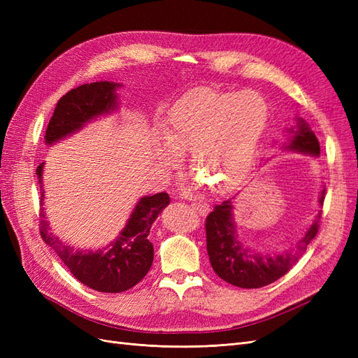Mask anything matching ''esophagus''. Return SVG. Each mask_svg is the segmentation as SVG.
I'll return each instance as SVG.
<instances>
[{
    "instance_id": "34e87169",
    "label": "esophagus",
    "mask_w": 358,
    "mask_h": 358,
    "mask_svg": "<svg viewBox=\"0 0 358 358\" xmlns=\"http://www.w3.org/2000/svg\"><path fill=\"white\" fill-rule=\"evenodd\" d=\"M191 206H192V209L196 210L199 215H206L209 210V204L203 203V201H196V203H192Z\"/></svg>"
}]
</instances>
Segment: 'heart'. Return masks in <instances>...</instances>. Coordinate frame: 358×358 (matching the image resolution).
Masks as SVG:
<instances>
[{
  "label": "heart",
  "instance_id": "heart-1",
  "mask_svg": "<svg viewBox=\"0 0 358 358\" xmlns=\"http://www.w3.org/2000/svg\"><path fill=\"white\" fill-rule=\"evenodd\" d=\"M267 104L255 92L197 91L170 110L164 138L158 146L161 162L173 166L177 155L189 154L194 176L229 189L242 179L267 122Z\"/></svg>",
  "mask_w": 358,
  "mask_h": 358
}]
</instances>
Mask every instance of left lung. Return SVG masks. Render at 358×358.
Returning <instances> with one entry per match:
<instances>
[{
    "instance_id": "left-lung-1",
    "label": "left lung",
    "mask_w": 358,
    "mask_h": 358,
    "mask_svg": "<svg viewBox=\"0 0 358 358\" xmlns=\"http://www.w3.org/2000/svg\"><path fill=\"white\" fill-rule=\"evenodd\" d=\"M291 133H294V136L291 138V143L285 146L287 149L315 157L320 155L318 138L301 119H299L297 131ZM324 197H326V189L321 192V206L324 204ZM231 210L233 206L230 200H224L222 203L216 204L206 218L204 229L208 254L215 273L234 287L262 288L282 278L306 252L309 243L320 230L321 212L292 251L275 257L262 255L251 252L239 241L236 234Z\"/></svg>"
}]
</instances>
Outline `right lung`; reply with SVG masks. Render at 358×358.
Masks as SVG:
<instances>
[{
	"label": "right lung",
	"instance_id": "1",
	"mask_svg": "<svg viewBox=\"0 0 358 358\" xmlns=\"http://www.w3.org/2000/svg\"><path fill=\"white\" fill-rule=\"evenodd\" d=\"M116 86L117 83L112 82L83 83L62 95L49 121L45 136L46 143L58 142L62 137L78 131L92 117L113 110L116 107ZM36 175L41 185L43 162L37 167ZM43 197L45 192L41 191V201ZM169 203L167 192L143 197L137 203L116 242L110 243L104 251H74L73 248L64 245L49 230L45 212L40 213L38 230L41 239L55 251L82 284L100 292H122L137 285L152 266L154 246L148 239L149 230Z\"/></svg>",
	"mask_w": 358,
	"mask_h": 358
}]
</instances>
